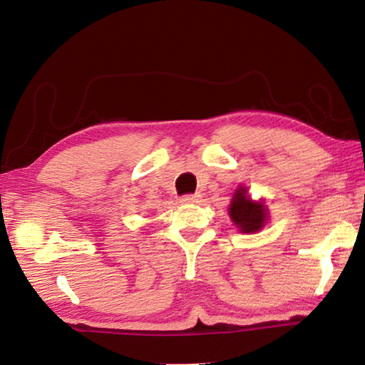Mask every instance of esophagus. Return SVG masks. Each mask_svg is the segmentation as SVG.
<instances>
[{
    "label": "esophagus",
    "mask_w": 365,
    "mask_h": 365,
    "mask_svg": "<svg viewBox=\"0 0 365 365\" xmlns=\"http://www.w3.org/2000/svg\"><path fill=\"white\" fill-rule=\"evenodd\" d=\"M201 200V195L200 193H195V195H185L182 197V202L183 205H195V202H200Z\"/></svg>",
    "instance_id": "34e87169"
}]
</instances>
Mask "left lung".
Wrapping results in <instances>:
<instances>
[{"mask_svg":"<svg viewBox=\"0 0 365 365\" xmlns=\"http://www.w3.org/2000/svg\"><path fill=\"white\" fill-rule=\"evenodd\" d=\"M230 219L235 225L243 233L259 232L267 222L269 212L262 201H252L248 196V190L238 187L233 193L230 209H228Z\"/></svg>","mask_w":365,"mask_h":365,"instance_id":"left-lung-1","label":"left lung"}]
</instances>
